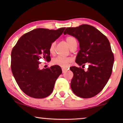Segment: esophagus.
<instances>
[{"label": "esophagus", "mask_w": 123, "mask_h": 123, "mask_svg": "<svg viewBox=\"0 0 123 123\" xmlns=\"http://www.w3.org/2000/svg\"><path fill=\"white\" fill-rule=\"evenodd\" d=\"M62 73H65V72L67 71L68 69H67V68H62Z\"/></svg>", "instance_id": "1"}]
</instances>
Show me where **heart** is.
<instances>
[{"mask_svg":"<svg viewBox=\"0 0 123 123\" xmlns=\"http://www.w3.org/2000/svg\"><path fill=\"white\" fill-rule=\"evenodd\" d=\"M66 41L70 48L73 47L75 44H77L75 38L72 36H68L66 37ZM55 42H52L49 45V51L51 54L55 53ZM72 61V59L70 57H64L62 56H57L54 58L52 60V63L55 65H57L62 67H67L69 66L70 62Z\"/></svg>","mask_w":123,"mask_h":123,"instance_id":"obj_1","label":"heart"}]
</instances>
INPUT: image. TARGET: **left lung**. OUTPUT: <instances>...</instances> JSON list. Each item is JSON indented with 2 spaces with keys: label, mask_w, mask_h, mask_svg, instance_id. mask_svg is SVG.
I'll return each instance as SVG.
<instances>
[{
  "label": "left lung",
  "mask_w": 123,
  "mask_h": 123,
  "mask_svg": "<svg viewBox=\"0 0 123 123\" xmlns=\"http://www.w3.org/2000/svg\"><path fill=\"white\" fill-rule=\"evenodd\" d=\"M78 39L80 50L76 63L88 70L75 66L70 68L74 76L70 86L74 93L82 98H90L103 90L111 75L114 55L109 39L94 26L82 24L75 28H67L63 32Z\"/></svg>",
  "instance_id": "obj_1"
}]
</instances>
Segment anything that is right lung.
Listing matches in <instances>:
<instances>
[{
  "instance_id": "obj_1",
  "label": "right lung",
  "mask_w": 123,
  "mask_h": 123,
  "mask_svg": "<svg viewBox=\"0 0 123 123\" xmlns=\"http://www.w3.org/2000/svg\"><path fill=\"white\" fill-rule=\"evenodd\" d=\"M64 29H36L23 35L12 49V74L20 89L28 96L44 98L53 91L56 80L62 73L61 68L55 65L40 70L39 60H51L49 45L61 36Z\"/></svg>"
}]
</instances>
